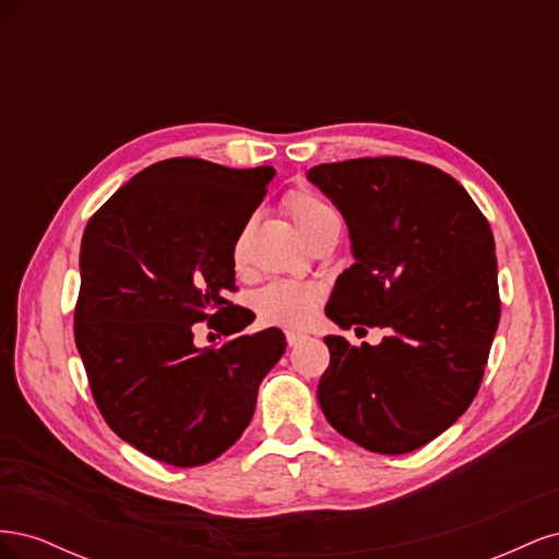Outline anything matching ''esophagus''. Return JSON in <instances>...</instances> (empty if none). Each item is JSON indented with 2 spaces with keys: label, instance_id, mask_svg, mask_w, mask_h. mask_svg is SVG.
<instances>
[{
  "label": "esophagus",
  "instance_id": "34e87169",
  "mask_svg": "<svg viewBox=\"0 0 559 559\" xmlns=\"http://www.w3.org/2000/svg\"><path fill=\"white\" fill-rule=\"evenodd\" d=\"M302 341H308V335H306V333L286 331V343H289V347H296V345H300Z\"/></svg>",
  "mask_w": 559,
  "mask_h": 559
}]
</instances>
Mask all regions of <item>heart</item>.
I'll use <instances>...</instances> for the list:
<instances>
[{
	"instance_id": "b5f03b06",
	"label": "heart",
	"mask_w": 559,
	"mask_h": 559,
	"mask_svg": "<svg viewBox=\"0 0 559 559\" xmlns=\"http://www.w3.org/2000/svg\"><path fill=\"white\" fill-rule=\"evenodd\" d=\"M284 210L289 214L292 224L296 226L300 238L306 242L319 230L337 224V214L333 212V207L306 189H296L286 193ZM233 251H235V259H240L242 240L235 242ZM319 302H321L319 286L280 280L263 286V289L257 294L253 306H257V312L265 324H275L284 329H302L314 319Z\"/></svg>"
}]
</instances>
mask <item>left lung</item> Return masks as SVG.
<instances>
[{"label":"left lung","mask_w":559,"mask_h":559,"mask_svg":"<svg viewBox=\"0 0 559 559\" xmlns=\"http://www.w3.org/2000/svg\"><path fill=\"white\" fill-rule=\"evenodd\" d=\"M308 179L345 216L354 253L326 317L386 329L380 345L324 337L319 405L357 445L413 452L480 389L501 314L492 228L460 181L419 160L324 163Z\"/></svg>","instance_id":"8db88e82"}]
</instances>
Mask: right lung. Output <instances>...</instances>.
<instances>
[{
  "mask_svg": "<svg viewBox=\"0 0 559 559\" xmlns=\"http://www.w3.org/2000/svg\"><path fill=\"white\" fill-rule=\"evenodd\" d=\"M275 170L202 158L148 165L83 230L74 337L99 413L154 460L200 466L249 427L259 384L286 349L280 329L253 335L235 286V242ZM234 337L198 348L193 323Z\"/></svg>",
  "mask_w": 559,
  "mask_h": 559,
  "instance_id": "obj_1",
  "label": "right lung"
}]
</instances>
